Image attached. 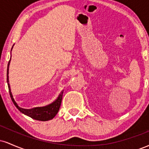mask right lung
<instances>
[{
	"instance_id": "add662e5",
	"label": "right lung",
	"mask_w": 149,
	"mask_h": 149,
	"mask_svg": "<svg viewBox=\"0 0 149 149\" xmlns=\"http://www.w3.org/2000/svg\"><path fill=\"white\" fill-rule=\"evenodd\" d=\"M13 47H12L11 51L13 48ZM10 60H11V59H10L9 62H8V69H7V83H8V88H9L10 97H11V100L13 101V103H14L15 107L17 108L18 110L21 113H24L26 116H29L31 118L36 120L47 121L54 118L55 117V116L57 115L58 111H59V108H60L64 90H62V91L61 92V93L59 94V95L58 96L57 100L54 101V102H53L52 104L46 106V107H36L32 109H23V108L19 107L18 106V104H17V102H15L14 98H13V94H12L11 92V89H10V85L9 83V76H8V74H9V66Z\"/></svg>"
}]
</instances>
